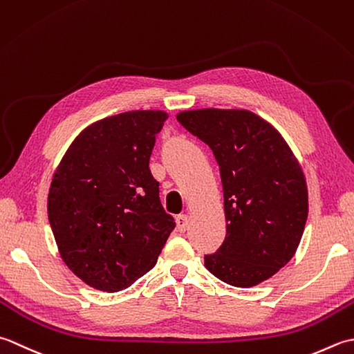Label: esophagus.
<instances>
[{"instance_id":"esophagus-1","label":"esophagus","mask_w":354,"mask_h":354,"mask_svg":"<svg viewBox=\"0 0 354 354\" xmlns=\"http://www.w3.org/2000/svg\"><path fill=\"white\" fill-rule=\"evenodd\" d=\"M176 223H177L178 232H185V230L187 229V217H186V215H178V217L176 218Z\"/></svg>"}]
</instances>
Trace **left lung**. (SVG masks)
<instances>
[{
  "label": "left lung",
  "mask_w": 354,
  "mask_h": 354,
  "mask_svg": "<svg viewBox=\"0 0 354 354\" xmlns=\"http://www.w3.org/2000/svg\"><path fill=\"white\" fill-rule=\"evenodd\" d=\"M177 120L212 149L225 197L226 236L206 269L235 287H252L284 268L308 214L304 172L275 128L248 110L182 111Z\"/></svg>",
  "instance_id": "1"
}]
</instances>
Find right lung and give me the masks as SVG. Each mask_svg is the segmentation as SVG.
<instances>
[{"mask_svg": "<svg viewBox=\"0 0 354 354\" xmlns=\"http://www.w3.org/2000/svg\"><path fill=\"white\" fill-rule=\"evenodd\" d=\"M165 111H127L86 127L64 154L47 212L59 254L85 284L119 292L154 268L174 218L149 171Z\"/></svg>", "mask_w": 354, "mask_h": 354, "instance_id": "1", "label": "right lung"}]
</instances>
